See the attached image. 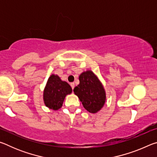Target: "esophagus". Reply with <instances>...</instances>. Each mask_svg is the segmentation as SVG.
I'll use <instances>...</instances> for the list:
<instances>
[{"label":"esophagus","instance_id":"esophagus-1","mask_svg":"<svg viewBox=\"0 0 157 157\" xmlns=\"http://www.w3.org/2000/svg\"><path fill=\"white\" fill-rule=\"evenodd\" d=\"M71 88L73 89L74 87H75V83H74V82H71Z\"/></svg>","mask_w":157,"mask_h":157}]
</instances>
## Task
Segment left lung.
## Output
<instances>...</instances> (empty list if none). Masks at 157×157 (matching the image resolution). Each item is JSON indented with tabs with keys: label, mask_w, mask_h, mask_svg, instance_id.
<instances>
[{
	"label": "left lung",
	"mask_w": 157,
	"mask_h": 157,
	"mask_svg": "<svg viewBox=\"0 0 157 157\" xmlns=\"http://www.w3.org/2000/svg\"><path fill=\"white\" fill-rule=\"evenodd\" d=\"M79 79V84L74 88V93L87 111L97 113L104 106L106 100L102 84L91 71L82 73Z\"/></svg>",
	"instance_id": "obj_1"
}]
</instances>
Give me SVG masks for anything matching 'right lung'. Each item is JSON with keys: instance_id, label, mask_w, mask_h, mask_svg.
Listing matches in <instances>:
<instances>
[{"instance_id": "add662e5", "label": "right lung", "mask_w": 157, "mask_h": 157, "mask_svg": "<svg viewBox=\"0 0 157 157\" xmlns=\"http://www.w3.org/2000/svg\"><path fill=\"white\" fill-rule=\"evenodd\" d=\"M71 92L72 89L67 82L62 81L58 75H50L44 91L45 105L51 109L58 110L62 107L66 95Z\"/></svg>"}]
</instances>
